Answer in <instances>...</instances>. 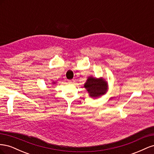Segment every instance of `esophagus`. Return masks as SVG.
I'll use <instances>...</instances> for the list:
<instances>
[{
    "mask_svg": "<svg viewBox=\"0 0 154 154\" xmlns=\"http://www.w3.org/2000/svg\"><path fill=\"white\" fill-rule=\"evenodd\" d=\"M68 82H69V83H73L74 82V79H72V80H69L68 81Z\"/></svg>",
    "mask_w": 154,
    "mask_h": 154,
    "instance_id": "1",
    "label": "esophagus"
}]
</instances>
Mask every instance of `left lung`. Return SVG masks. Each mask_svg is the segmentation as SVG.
<instances>
[{"label":"left lung","instance_id":"obj_1","mask_svg":"<svg viewBox=\"0 0 154 154\" xmlns=\"http://www.w3.org/2000/svg\"><path fill=\"white\" fill-rule=\"evenodd\" d=\"M84 87L87 88L92 97H100L104 94L107 90V84L103 79H96L92 77L88 78Z\"/></svg>","mask_w":154,"mask_h":154}]
</instances>
